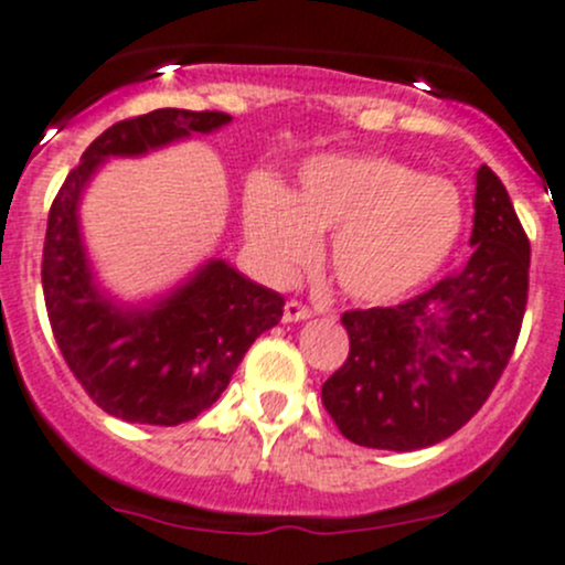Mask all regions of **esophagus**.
Segmentation results:
<instances>
[{
	"mask_svg": "<svg viewBox=\"0 0 565 565\" xmlns=\"http://www.w3.org/2000/svg\"><path fill=\"white\" fill-rule=\"evenodd\" d=\"M311 315H315V311L306 303H300V300H287V306H284V322H303V319H309Z\"/></svg>",
	"mask_w": 565,
	"mask_h": 565,
	"instance_id": "esophagus-1",
	"label": "esophagus"
}]
</instances>
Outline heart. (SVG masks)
Returning <instances> with one entry per match:
<instances>
[{
  "instance_id": "1",
  "label": "heart",
  "mask_w": 565,
  "mask_h": 565,
  "mask_svg": "<svg viewBox=\"0 0 565 565\" xmlns=\"http://www.w3.org/2000/svg\"><path fill=\"white\" fill-rule=\"evenodd\" d=\"M461 224V199L448 182L391 158H317L295 196L267 177L246 191L248 237L273 270L303 267L317 235L335 232V278L374 303L420 287L457 246Z\"/></svg>"
}]
</instances>
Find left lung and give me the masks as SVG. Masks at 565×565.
Instances as JSON below:
<instances>
[{"label": "left lung", "instance_id": "1", "mask_svg": "<svg viewBox=\"0 0 565 565\" xmlns=\"http://www.w3.org/2000/svg\"><path fill=\"white\" fill-rule=\"evenodd\" d=\"M467 265L396 306L341 315L344 366L322 404L347 440L415 451L459 431L514 355L527 306L530 241L509 191L489 167L476 177Z\"/></svg>", "mask_w": 565, "mask_h": 565}]
</instances>
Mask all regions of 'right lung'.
I'll return each instance as SVG.
<instances>
[{
  "label": "right lung",
  "instance_id": "obj_1",
  "mask_svg": "<svg viewBox=\"0 0 565 565\" xmlns=\"http://www.w3.org/2000/svg\"><path fill=\"white\" fill-rule=\"evenodd\" d=\"M230 119L185 108L119 119L84 150L51 202L40 265L51 333L87 396L128 424L177 426L213 407L256 335L284 317V298L213 259L156 309H117L93 284L78 196L104 158L141 156Z\"/></svg>",
  "mask_w": 565,
  "mask_h": 565
}]
</instances>
